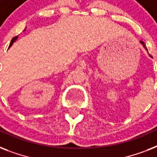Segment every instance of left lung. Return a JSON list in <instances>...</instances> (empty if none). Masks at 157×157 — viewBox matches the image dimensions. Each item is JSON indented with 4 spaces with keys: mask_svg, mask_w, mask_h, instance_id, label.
Instances as JSON below:
<instances>
[{
    "mask_svg": "<svg viewBox=\"0 0 157 157\" xmlns=\"http://www.w3.org/2000/svg\"><path fill=\"white\" fill-rule=\"evenodd\" d=\"M141 43H142V44H143V45H144V47L146 48V45H145V44H144V43L143 42V41H141ZM146 49H147V48H146Z\"/></svg>",
    "mask_w": 157,
    "mask_h": 157,
    "instance_id": "1",
    "label": "left lung"
}]
</instances>
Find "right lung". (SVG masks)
Masks as SVG:
<instances>
[{
  "mask_svg": "<svg viewBox=\"0 0 157 157\" xmlns=\"http://www.w3.org/2000/svg\"><path fill=\"white\" fill-rule=\"evenodd\" d=\"M16 39H17V36H14V37H13V39H12V40H11L10 44V46H11V45H12V44H13V41H14V40H15Z\"/></svg>",
  "mask_w": 157,
  "mask_h": 157,
  "instance_id": "1",
  "label": "right lung"
}]
</instances>
